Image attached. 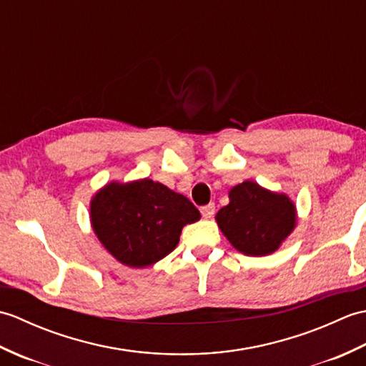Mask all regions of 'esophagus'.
Segmentation results:
<instances>
[{
    "mask_svg": "<svg viewBox=\"0 0 366 366\" xmlns=\"http://www.w3.org/2000/svg\"><path fill=\"white\" fill-rule=\"evenodd\" d=\"M199 211H201V215H203L204 219H211V217H212L214 212H215V204H214V203H209V204L201 207Z\"/></svg>",
    "mask_w": 366,
    "mask_h": 366,
    "instance_id": "1",
    "label": "esophagus"
}]
</instances>
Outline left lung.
I'll list each match as a JSON object with an SVG mask.
<instances>
[{"label":"left lung","instance_id":"left-lung-1","mask_svg":"<svg viewBox=\"0 0 366 366\" xmlns=\"http://www.w3.org/2000/svg\"><path fill=\"white\" fill-rule=\"evenodd\" d=\"M215 219L240 253L266 256L291 234L295 207L287 197L245 181L229 192V204L222 207Z\"/></svg>","mask_w":366,"mask_h":366}]
</instances>
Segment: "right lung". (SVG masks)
Wrapping results in <instances>:
<instances>
[{
    "mask_svg": "<svg viewBox=\"0 0 366 366\" xmlns=\"http://www.w3.org/2000/svg\"><path fill=\"white\" fill-rule=\"evenodd\" d=\"M199 211L181 193L151 179L112 182L91 201V222L100 242L130 267H146L174 250Z\"/></svg>",
    "mask_w": 366,
    "mask_h": 366,
    "instance_id": "obj_1",
    "label": "right lung"
}]
</instances>
